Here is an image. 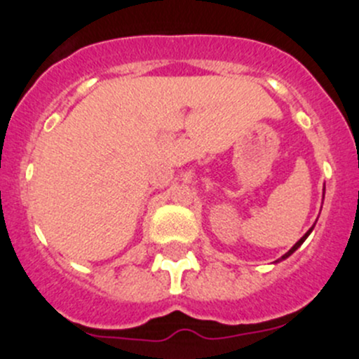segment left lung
I'll list each match as a JSON object with an SVG mask.
<instances>
[{"label": "left lung", "mask_w": 359, "mask_h": 359, "mask_svg": "<svg viewBox=\"0 0 359 359\" xmlns=\"http://www.w3.org/2000/svg\"><path fill=\"white\" fill-rule=\"evenodd\" d=\"M311 231H313V227H311V229H309V231H307V233H306V234H304V236H302V238H300V240H299V241H297V243H295V245H293V247H292L290 250H288V252H287V253H285V255H283V257H281V259H287V257H290V255H292V253H293V252H295V250H297V248H299V247H300V245H302V243H304V241H306V238H307V236H309V234H311Z\"/></svg>", "instance_id": "8db88e82"}]
</instances>
